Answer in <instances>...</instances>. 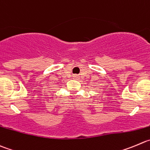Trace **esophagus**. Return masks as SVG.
I'll return each mask as SVG.
<instances>
[{"label": "esophagus", "instance_id": "34e87169", "mask_svg": "<svg viewBox=\"0 0 150 150\" xmlns=\"http://www.w3.org/2000/svg\"><path fill=\"white\" fill-rule=\"evenodd\" d=\"M74 79H77V78H78V76H74Z\"/></svg>", "mask_w": 150, "mask_h": 150}]
</instances>
